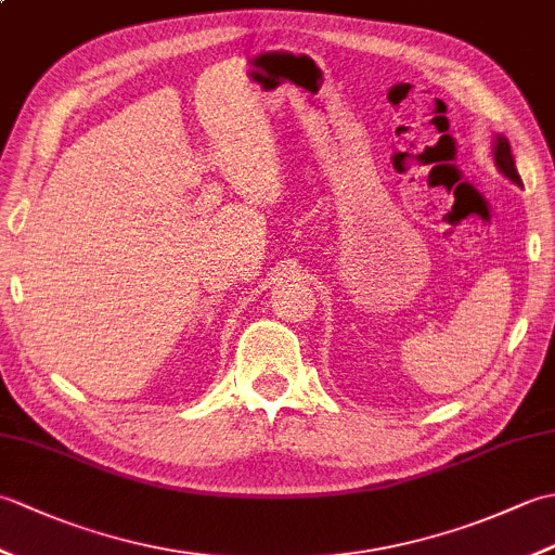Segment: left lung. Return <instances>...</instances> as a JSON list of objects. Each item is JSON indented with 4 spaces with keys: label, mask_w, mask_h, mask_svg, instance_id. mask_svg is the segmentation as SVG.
Wrapping results in <instances>:
<instances>
[{
    "label": "left lung",
    "mask_w": 555,
    "mask_h": 555,
    "mask_svg": "<svg viewBox=\"0 0 555 555\" xmlns=\"http://www.w3.org/2000/svg\"><path fill=\"white\" fill-rule=\"evenodd\" d=\"M493 157H496L499 169H501L505 176H508V179H511L513 183L522 185L520 173H517V169H515V159H513V152H511V143H508V140H505L503 135H499V140H496V147H493Z\"/></svg>",
    "instance_id": "obj_1"
}]
</instances>
